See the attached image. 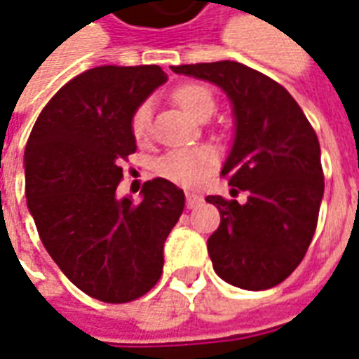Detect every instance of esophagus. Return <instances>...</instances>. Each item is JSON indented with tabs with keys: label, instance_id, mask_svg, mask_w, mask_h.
<instances>
[{
	"label": "esophagus",
	"instance_id": "esophagus-1",
	"mask_svg": "<svg viewBox=\"0 0 359 359\" xmlns=\"http://www.w3.org/2000/svg\"><path fill=\"white\" fill-rule=\"evenodd\" d=\"M203 197L199 194H194V191H188L186 194V207L188 208H196L197 205H201Z\"/></svg>",
	"mask_w": 359,
	"mask_h": 359
}]
</instances>
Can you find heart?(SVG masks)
I'll return each mask as SVG.
<instances>
[{"label": "heart", "instance_id": "heart-1", "mask_svg": "<svg viewBox=\"0 0 359 359\" xmlns=\"http://www.w3.org/2000/svg\"><path fill=\"white\" fill-rule=\"evenodd\" d=\"M175 102L191 117H203L205 114L212 115L216 108V98L210 87L203 83H184L173 93ZM152 109L151 102L140 104L130 117V132L135 141H143L151 132ZM216 152L210 147H177L163 152L154 162V171L162 179L180 186H197L207 179L216 168Z\"/></svg>", "mask_w": 359, "mask_h": 359}]
</instances>
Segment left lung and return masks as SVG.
I'll use <instances>...</instances> for the list:
<instances>
[{
  "label": "left lung",
  "instance_id": "1",
  "mask_svg": "<svg viewBox=\"0 0 359 359\" xmlns=\"http://www.w3.org/2000/svg\"><path fill=\"white\" fill-rule=\"evenodd\" d=\"M227 95L235 140L222 175L248 201L208 196L222 222L207 242L214 272L245 290L272 289L294 272L317 229L324 194L320 145L278 81L236 61L171 67Z\"/></svg>",
  "mask_w": 359,
  "mask_h": 359
}]
</instances>
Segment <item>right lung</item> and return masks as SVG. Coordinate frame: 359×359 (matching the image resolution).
I'll list each match as a JSON object with an SVG mask.
<instances>
[{
  "instance_id": "obj_1",
  "label": "right lung",
  "mask_w": 359,
  "mask_h": 359,
  "mask_svg": "<svg viewBox=\"0 0 359 359\" xmlns=\"http://www.w3.org/2000/svg\"><path fill=\"white\" fill-rule=\"evenodd\" d=\"M165 81L158 65L86 70L44 106L25 145V197L42 244L78 289L106 304L156 285L184 210V191L165 179L147 180L137 205L117 199L121 162L137 149L130 117Z\"/></svg>"
}]
</instances>
